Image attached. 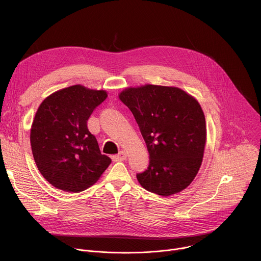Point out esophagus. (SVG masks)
I'll use <instances>...</instances> for the list:
<instances>
[{"label": "esophagus", "mask_w": 261, "mask_h": 261, "mask_svg": "<svg viewBox=\"0 0 261 261\" xmlns=\"http://www.w3.org/2000/svg\"><path fill=\"white\" fill-rule=\"evenodd\" d=\"M126 158H127V154L124 152V151H121L118 155H115V156H113V160L115 161V162H119V161H124V160H126Z\"/></svg>", "instance_id": "esophagus-1"}]
</instances>
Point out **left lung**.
I'll return each mask as SVG.
<instances>
[{"label": "left lung", "instance_id": "1", "mask_svg": "<svg viewBox=\"0 0 261 261\" xmlns=\"http://www.w3.org/2000/svg\"><path fill=\"white\" fill-rule=\"evenodd\" d=\"M119 97L133 114L150 154L147 169L136 174L139 184L161 196L187 188L200 168L206 140L199 103L180 89L153 85L128 88Z\"/></svg>", "mask_w": 261, "mask_h": 261}]
</instances>
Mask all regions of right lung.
<instances>
[{"instance_id":"add662e5","label":"right lung","mask_w":261,"mask_h":261,"mask_svg":"<svg viewBox=\"0 0 261 261\" xmlns=\"http://www.w3.org/2000/svg\"><path fill=\"white\" fill-rule=\"evenodd\" d=\"M106 97L105 91L76 85L51 94L37 110L30 136L32 152L40 173L54 187L84 191L111 163L87 125Z\"/></svg>"}]
</instances>
